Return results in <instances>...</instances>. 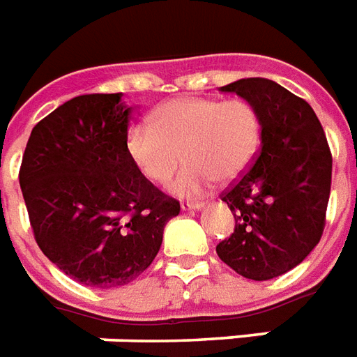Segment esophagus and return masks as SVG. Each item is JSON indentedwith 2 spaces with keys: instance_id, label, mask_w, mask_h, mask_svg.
Returning a JSON list of instances; mask_svg holds the SVG:
<instances>
[{
  "instance_id": "1",
  "label": "esophagus",
  "mask_w": 357,
  "mask_h": 357,
  "mask_svg": "<svg viewBox=\"0 0 357 357\" xmlns=\"http://www.w3.org/2000/svg\"><path fill=\"white\" fill-rule=\"evenodd\" d=\"M204 206V202H183V204H181V210H183V212H187V210H189V212H200Z\"/></svg>"
}]
</instances>
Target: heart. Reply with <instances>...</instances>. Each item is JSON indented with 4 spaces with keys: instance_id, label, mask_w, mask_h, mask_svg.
Masks as SVG:
<instances>
[{
    "instance_id": "obj_1",
    "label": "heart",
    "mask_w": 357,
    "mask_h": 357,
    "mask_svg": "<svg viewBox=\"0 0 357 357\" xmlns=\"http://www.w3.org/2000/svg\"><path fill=\"white\" fill-rule=\"evenodd\" d=\"M261 121L244 100L183 98L165 105L155 125L138 121L126 134V153L145 178L162 183L178 166L166 191L181 199L202 197L213 179L227 181L245 170L257 153Z\"/></svg>"
}]
</instances>
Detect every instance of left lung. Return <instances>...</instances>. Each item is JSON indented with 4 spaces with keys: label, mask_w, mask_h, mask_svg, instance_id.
<instances>
[{
    "label": "left lung",
    "mask_w": 357,
    "mask_h": 357,
    "mask_svg": "<svg viewBox=\"0 0 357 357\" xmlns=\"http://www.w3.org/2000/svg\"><path fill=\"white\" fill-rule=\"evenodd\" d=\"M255 107L261 151L223 195L234 215L219 259L250 280H271L306 259L321 238L331 189V153L312 107L274 81L240 79L219 89Z\"/></svg>",
    "instance_id": "8db88e82"
}]
</instances>
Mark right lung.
Returning <instances> with one entry per match:
<instances>
[{
    "label": "right lung",
    "instance_id": "right-lung-1",
    "mask_svg": "<svg viewBox=\"0 0 357 357\" xmlns=\"http://www.w3.org/2000/svg\"><path fill=\"white\" fill-rule=\"evenodd\" d=\"M132 109L121 92L71 98L33 126L18 176L41 252L100 289L138 278L179 213L126 153Z\"/></svg>",
    "mask_w": 357,
    "mask_h": 357
}]
</instances>
